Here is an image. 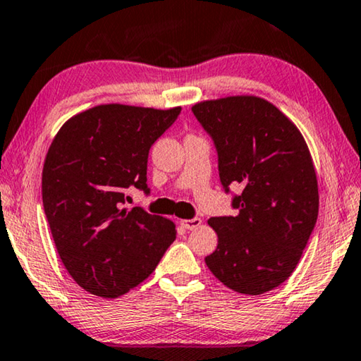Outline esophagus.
Returning <instances> with one entry per match:
<instances>
[{
	"label": "esophagus",
	"mask_w": 361,
	"mask_h": 361,
	"mask_svg": "<svg viewBox=\"0 0 361 361\" xmlns=\"http://www.w3.org/2000/svg\"><path fill=\"white\" fill-rule=\"evenodd\" d=\"M180 224L184 226L185 229H188V231H193V229H197V227H200V224H202V219H200V218L184 219V221H180Z\"/></svg>",
	"instance_id": "1"
}]
</instances>
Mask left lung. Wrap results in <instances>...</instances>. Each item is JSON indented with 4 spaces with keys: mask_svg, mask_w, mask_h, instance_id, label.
Segmentation results:
<instances>
[{
    "mask_svg": "<svg viewBox=\"0 0 361 361\" xmlns=\"http://www.w3.org/2000/svg\"><path fill=\"white\" fill-rule=\"evenodd\" d=\"M218 152L219 179L235 216L212 218L218 247L204 258L226 287L259 295L281 286L302 258L318 218V180L295 124L263 98L240 95L192 106Z\"/></svg>",
    "mask_w": 361,
    "mask_h": 361,
    "instance_id": "obj_1",
    "label": "left lung"
}]
</instances>
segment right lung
Listing matches in <instances>:
<instances>
[{"label":"right lung","mask_w":361,"mask_h":361,"mask_svg":"<svg viewBox=\"0 0 361 361\" xmlns=\"http://www.w3.org/2000/svg\"><path fill=\"white\" fill-rule=\"evenodd\" d=\"M179 114V106L99 104L71 118L49 145L43 208L61 262L93 295L134 289L174 242L173 221L123 204L134 187L149 193V148Z\"/></svg>","instance_id":"obj_1"}]
</instances>
